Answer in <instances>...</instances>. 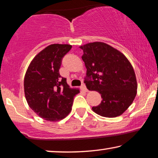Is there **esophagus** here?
<instances>
[{"label": "esophagus", "mask_w": 158, "mask_h": 158, "mask_svg": "<svg viewBox=\"0 0 158 158\" xmlns=\"http://www.w3.org/2000/svg\"><path fill=\"white\" fill-rule=\"evenodd\" d=\"M81 89H82V90H84L85 92H88V89H87L86 86H85V85H84V84L82 85V86H81Z\"/></svg>", "instance_id": "34e87169"}]
</instances>
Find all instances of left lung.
Listing matches in <instances>:
<instances>
[{"instance_id": "left-lung-1", "label": "left lung", "mask_w": 158, "mask_h": 158, "mask_svg": "<svg viewBox=\"0 0 158 158\" xmlns=\"http://www.w3.org/2000/svg\"><path fill=\"white\" fill-rule=\"evenodd\" d=\"M87 69L85 83L89 90L101 94V102L93 112L106 118L120 116L132 103L137 94L135 73L125 56L102 42H93L79 47ZM91 78H93L92 80Z\"/></svg>"}]
</instances>
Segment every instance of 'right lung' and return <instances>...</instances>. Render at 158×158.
I'll use <instances>...</instances> for the list:
<instances>
[{
    "instance_id": "right-lung-1",
    "label": "right lung",
    "mask_w": 158,
    "mask_h": 158,
    "mask_svg": "<svg viewBox=\"0 0 158 158\" xmlns=\"http://www.w3.org/2000/svg\"><path fill=\"white\" fill-rule=\"evenodd\" d=\"M68 44L50 45L34 57L24 77V93L29 107L45 120L56 122L72 110L78 88H71L60 76L63 57L71 49Z\"/></svg>"
}]
</instances>
